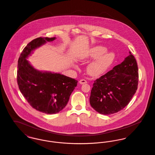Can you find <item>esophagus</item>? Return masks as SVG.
<instances>
[{
  "mask_svg": "<svg viewBox=\"0 0 155 155\" xmlns=\"http://www.w3.org/2000/svg\"><path fill=\"white\" fill-rule=\"evenodd\" d=\"M79 82L80 84H85L87 83V81L85 80H81L80 81H79Z\"/></svg>",
  "mask_w": 155,
  "mask_h": 155,
  "instance_id": "esophagus-1",
  "label": "esophagus"
}]
</instances>
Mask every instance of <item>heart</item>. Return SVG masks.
I'll list each match as a JSON object with an SVG mask.
<instances>
[{
  "label": "heart",
  "mask_w": 155,
  "mask_h": 155,
  "mask_svg": "<svg viewBox=\"0 0 155 155\" xmlns=\"http://www.w3.org/2000/svg\"><path fill=\"white\" fill-rule=\"evenodd\" d=\"M106 49L102 46H95L89 52L91 58H96L87 67V72L92 76H98L104 73L113 63L114 57L111 53H104Z\"/></svg>",
  "instance_id": "1"
}]
</instances>
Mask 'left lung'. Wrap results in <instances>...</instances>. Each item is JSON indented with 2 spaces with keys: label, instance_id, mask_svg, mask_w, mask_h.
<instances>
[{
  "label": "left lung",
  "instance_id": "8db88e82",
  "mask_svg": "<svg viewBox=\"0 0 155 155\" xmlns=\"http://www.w3.org/2000/svg\"><path fill=\"white\" fill-rule=\"evenodd\" d=\"M138 78L136 59L130 52L121 64L95 81L89 97L91 106L105 115L121 110L135 94Z\"/></svg>",
  "mask_w": 155,
  "mask_h": 155
}]
</instances>
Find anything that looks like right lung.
Here are the masks:
<instances>
[{
    "label": "right lung",
    "mask_w": 155,
    "mask_h": 155,
    "mask_svg": "<svg viewBox=\"0 0 155 155\" xmlns=\"http://www.w3.org/2000/svg\"><path fill=\"white\" fill-rule=\"evenodd\" d=\"M55 39L39 37L32 40L24 48L18 60L17 80L20 92L34 109L46 114L63 110L78 82L59 73L38 71L26 59L32 51Z\"/></svg>",
    "instance_id": "add662e5"
}]
</instances>
